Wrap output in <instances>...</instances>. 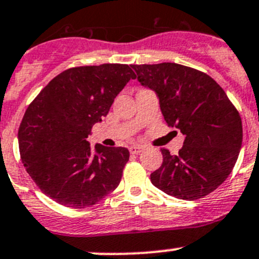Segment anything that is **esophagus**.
<instances>
[{
  "instance_id": "34e87169",
  "label": "esophagus",
  "mask_w": 259,
  "mask_h": 259,
  "mask_svg": "<svg viewBox=\"0 0 259 259\" xmlns=\"http://www.w3.org/2000/svg\"><path fill=\"white\" fill-rule=\"evenodd\" d=\"M142 150H143V146L140 145H133L129 148L130 154H133V155H137V154H139Z\"/></svg>"
}]
</instances>
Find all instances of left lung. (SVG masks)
I'll return each instance as SVG.
<instances>
[{"label":"left lung","mask_w":259,"mask_h":259,"mask_svg":"<svg viewBox=\"0 0 259 259\" xmlns=\"http://www.w3.org/2000/svg\"><path fill=\"white\" fill-rule=\"evenodd\" d=\"M138 81L155 91L166 124L185 135L177 155L161 149L153 185L171 197L195 200L231 174L242 146L238 110L209 75L174 62L132 65Z\"/></svg>","instance_id":"1"}]
</instances>
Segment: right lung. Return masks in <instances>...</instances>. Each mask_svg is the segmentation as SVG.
I'll use <instances>...</instances> for the list:
<instances>
[{
  "instance_id": "obj_1",
  "label": "right lung",
  "mask_w": 259,
  "mask_h": 259,
  "mask_svg": "<svg viewBox=\"0 0 259 259\" xmlns=\"http://www.w3.org/2000/svg\"><path fill=\"white\" fill-rule=\"evenodd\" d=\"M135 74L127 65L71 67L54 77L28 105L18 129L26 171L41 192L75 209L116 189L129 150L86 140Z\"/></svg>"
}]
</instances>
